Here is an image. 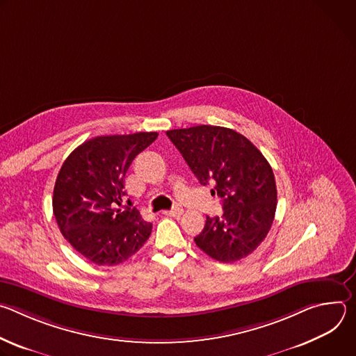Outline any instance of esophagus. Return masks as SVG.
<instances>
[{"mask_svg": "<svg viewBox=\"0 0 356 356\" xmlns=\"http://www.w3.org/2000/svg\"><path fill=\"white\" fill-rule=\"evenodd\" d=\"M181 213H183V210H180V209H175V210H165V211H162V214H163V216H168V217H179V216H181Z\"/></svg>", "mask_w": 356, "mask_h": 356, "instance_id": "esophagus-1", "label": "esophagus"}]
</instances>
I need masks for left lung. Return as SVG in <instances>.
I'll list each match as a JSON object with an SVG mask.
<instances>
[{
    "mask_svg": "<svg viewBox=\"0 0 356 356\" xmlns=\"http://www.w3.org/2000/svg\"><path fill=\"white\" fill-rule=\"evenodd\" d=\"M166 135L202 186L222 200L224 214L207 217L195 245L220 262L246 258L266 238L275 220L277 190L261 150L234 129L197 125Z\"/></svg>",
    "mask_w": 356,
    "mask_h": 356,
    "instance_id": "left-lung-1",
    "label": "left lung"
}]
</instances>
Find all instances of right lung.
I'll return each mask as SVG.
<instances>
[{
    "instance_id": "obj_1",
    "label": "right lung",
    "mask_w": 356,
    "mask_h": 356,
    "mask_svg": "<svg viewBox=\"0 0 356 356\" xmlns=\"http://www.w3.org/2000/svg\"><path fill=\"white\" fill-rule=\"evenodd\" d=\"M158 132L107 135L86 140L67 156L54 188V214L63 236L90 262H125L147 241L152 224L128 206L125 173Z\"/></svg>"
}]
</instances>
